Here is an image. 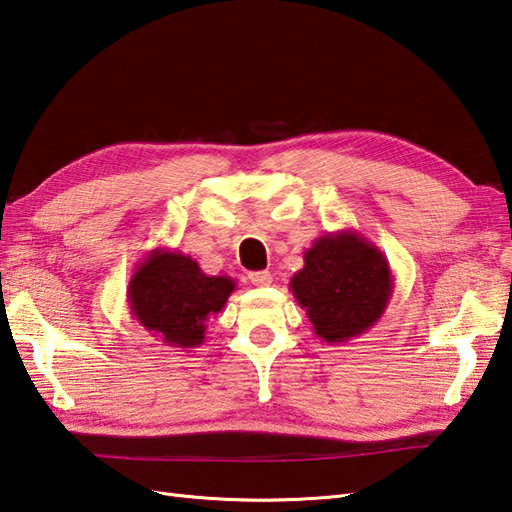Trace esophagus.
Wrapping results in <instances>:
<instances>
[{
    "label": "esophagus",
    "mask_w": 512,
    "mask_h": 512,
    "mask_svg": "<svg viewBox=\"0 0 512 512\" xmlns=\"http://www.w3.org/2000/svg\"><path fill=\"white\" fill-rule=\"evenodd\" d=\"M247 278H249V282H252L254 286H269L271 280H273L269 271H252Z\"/></svg>",
    "instance_id": "1"
}]
</instances>
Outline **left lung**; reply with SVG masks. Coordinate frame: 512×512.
I'll use <instances>...</instances> for the list:
<instances>
[{
  "instance_id": "8db88e82",
  "label": "left lung",
  "mask_w": 512,
  "mask_h": 512,
  "mask_svg": "<svg viewBox=\"0 0 512 512\" xmlns=\"http://www.w3.org/2000/svg\"><path fill=\"white\" fill-rule=\"evenodd\" d=\"M393 273L380 249L354 230L321 236L306 249L289 289L323 343H347L384 315Z\"/></svg>"
}]
</instances>
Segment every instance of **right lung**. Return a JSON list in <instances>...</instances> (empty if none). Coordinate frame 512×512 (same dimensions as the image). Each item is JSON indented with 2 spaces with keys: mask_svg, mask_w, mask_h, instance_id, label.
Instances as JSON below:
<instances>
[{
  "mask_svg": "<svg viewBox=\"0 0 512 512\" xmlns=\"http://www.w3.org/2000/svg\"><path fill=\"white\" fill-rule=\"evenodd\" d=\"M236 282L206 276L197 260L176 249H152L128 284L132 317L169 347L193 350L206 339V323L221 313Z\"/></svg>",
  "mask_w": 512,
  "mask_h": 512,
  "instance_id": "right-lung-1",
  "label": "right lung"
}]
</instances>
